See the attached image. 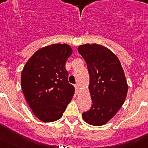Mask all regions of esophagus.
<instances>
[{"label":"esophagus","mask_w":148,"mask_h":148,"mask_svg":"<svg viewBox=\"0 0 148 148\" xmlns=\"http://www.w3.org/2000/svg\"><path fill=\"white\" fill-rule=\"evenodd\" d=\"M75 93L78 94L79 92V87L78 85H75Z\"/></svg>","instance_id":"1"}]
</instances>
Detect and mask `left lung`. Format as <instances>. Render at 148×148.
<instances>
[{"label":"left lung","mask_w":148,"mask_h":148,"mask_svg":"<svg viewBox=\"0 0 148 148\" xmlns=\"http://www.w3.org/2000/svg\"><path fill=\"white\" fill-rule=\"evenodd\" d=\"M78 53L85 60L90 75L92 107L82 113L83 119L94 126L105 125L125 102L128 86L119 60L101 45L84 44Z\"/></svg>","instance_id":"8db88e82"}]
</instances>
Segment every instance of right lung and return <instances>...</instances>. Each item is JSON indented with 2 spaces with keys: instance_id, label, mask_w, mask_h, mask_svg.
Segmentation results:
<instances>
[{
  "instance_id": "right-lung-1",
  "label": "right lung",
  "mask_w": 148,
  "mask_h": 148,
  "mask_svg": "<svg viewBox=\"0 0 148 148\" xmlns=\"http://www.w3.org/2000/svg\"><path fill=\"white\" fill-rule=\"evenodd\" d=\"M73 50L66 44L47 46L36 51L21 73V88L29 108L40 121L61 118L74 95L65 68Z\"/></svg>"
}]
</instances>
